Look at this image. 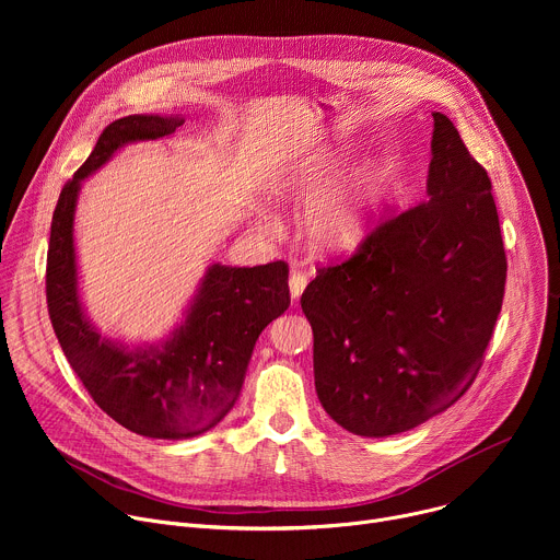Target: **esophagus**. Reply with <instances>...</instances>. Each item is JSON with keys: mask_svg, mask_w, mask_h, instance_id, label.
Wrapping results in <instances>:
<instances>
[{"mask_svg": "<svg viewBox=\"0 0 560 560\" xmlns=\"http://www.w3.org/2000/svg\"><path fill=\"white\" fill-rule=\"evenodd\" d=\"M305 285H307V275L294 270V272L290 275V294H292V299H299V296L303 294Z\"/></svg>", "mask_w": 560, "mask_h": 560, "instance_id": "esophagus-1", "label": "esophagus"}]
</instances>
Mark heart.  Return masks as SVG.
Here are the masks:
<instances>
[{"instance_id":"obj_1","label":"heart","mask_w":560,"mask_h":560,"mask_svg":"<svg viewBox=\"0 0 560 560\" xmlns=\"http://www.w3.org/2000/svg\"><path fill=\"white\" fill-rule=\"evenodd\" d=\"M341 162L343 152L330 148L294 159L270 179L268 195L277 201L296 199L312 186L326 182ZM385 188L387 173L378 162L318 188L305 208L310 244L324 253H343L359 246L381 208Z\"/></svg>"}]
</instances>
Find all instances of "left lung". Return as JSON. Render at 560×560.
Returning <instances> with one entry per match:
<instances>
[{
	"instance_id": "8db88e82",
	"label": "left lung",
	"mask_w": 560,
	"mask_h": 560,
	"mask_svg": "<svg viewBox=\"0 0 560 560\" xmlns=\"http://www.w3.org/2000/svg\"><path fill=\"white\" fill-rule=\"evenodd\" d=\"M428 201L381 221L301 294L324 410L359 436L408 432L454 406L483 365L508 259L486 168L434 113Z\"/></svg>"
}]
</instances>
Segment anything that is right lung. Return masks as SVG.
Returning <instances> with one entry per match:
<instances>
[{"label":"right lung","mask_w":560,"mask_h":560,"mask_svg":"<svg viewBox=\"0 0 560 560\" xmlns=\"http://www.w3.org/2000/svg\"><path fill=\"white\" fill-rule=\"evenodd\" d=\"M182 117L128 115L100 135L95 150L61 188L50 223L46 301L57 341L93 401L148 439H190L236 404L261 330L290 305L288 264H212L186 318L159 346L128 348L89 322L77 285L72 221L82 182L126 143L173 135Z\"/></svg>","instance_id":"right-lung-1"}]
</instances>
